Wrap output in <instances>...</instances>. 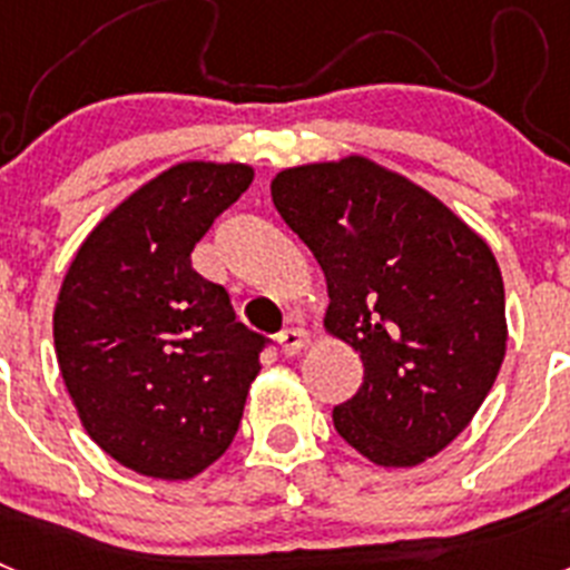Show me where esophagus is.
Returning a JSON list of instances; mask_svg holds the SVG:
<instances>
[{
	"label": "esophagus",
	"instance_id": "1",
	"mask_svg": "<svg viewBox=\"0 0 570 570\" xmlns=\"http://www.w3.org/2000/svg\"><path fill=\"white\" fill-rule=\"evenodd\" d=\"M308 342H311L308 331H302V328H285L279 334V347L285 356H296L299 351L308 347Z\"/></svg>",
	"mask_w": 570,
	"mask_h": 570
}]
</instances>
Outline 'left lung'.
Listing matches in <instances>:
<instances>
[{
  "mask_svg": "<svg viewBox=\"0 0 570 570\" xmlns=\"http://www.w3.org/2000/svg\"><path fill=\"white\" fill-rule=\"evenodd\" d=\"M271 196L328 282L325 331L365 365L360 391L334 407L340 436L382 468L440 454L505 360V288L488 242L360 154L279 170Z\"/></svg>",
  "mask_w": 570,
  "mask_h": 570,
  "instance_id": "left-lung-1",
  "label": "left lung"
}]
</instances>
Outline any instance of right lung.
Returning a JSON list of instances; mask_svg holds the SVG:
<instances>
[{
	"label": "right lung",
	"mask_w": 570,
	"mask_h": 570,
	"mask_svg": "<svg viewBox=\"0 0 570 570\" xmlns=\"http://www.w3.org/2000/svg\"><path fill=\"white\" fill-rule=\"evenodd\" d=\"M254 183L188 159L139 185L85 236L53 308V345L88 436L130 471L194 480L228 451L262 342L190 250Z\"/></svg>",
	"instance_id": "1"
}]
</instances>
